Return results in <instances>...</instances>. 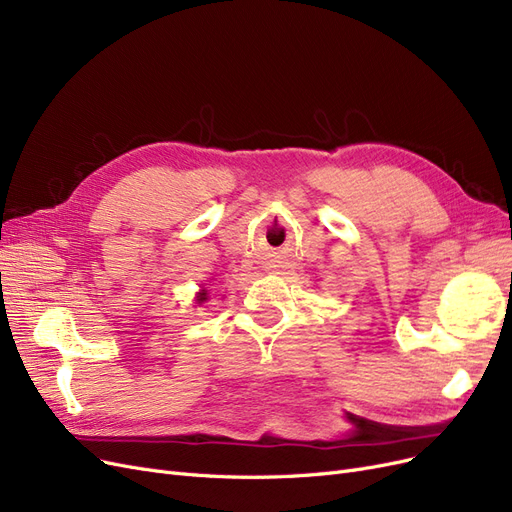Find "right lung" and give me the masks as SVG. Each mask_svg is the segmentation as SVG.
I'll return each mask as SVG.
<instances>
[{
    "label": "right lung",
    "instance_id": "1",
    "mask_svg": "<svg viewBox=\"0 0 512 512\" xmlns=\"http://www.w3.org/2000/svg\"><path fill=\"white\" fill-rule=\"evenodd\" d=\"M204 300H206V298H204V293H202V295H200V302H204Z\"/></svg>",
    "mask_w": 512,
    "mask_h": 512
}]
</instances>
